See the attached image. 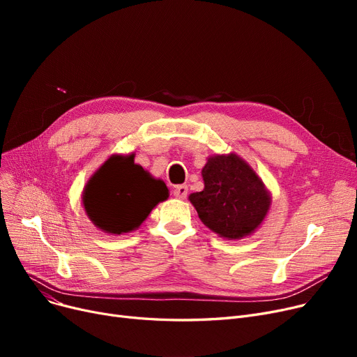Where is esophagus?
<instances>
[{
	"label": "esophagus",
	"instance_id": "obj_1",
	"mask_svg": "<svg viewBox=\"0 0 357 357\" xmlns=\"http://www.w3.org/2000/svg\"><path fill=\"white\" fill-rule=\"evenodd\" d=\"M174 195L179 199H185L186 195H188V186L186 185H179L174 190Z\"/></svg>",
	"mask_w": 357,
	"mask_h": 357
}]
</instances>
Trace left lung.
I'll use <instances>...</instances> for the list:
<instances>
[{
    "label": "left lung",
    "instance_id": "obj_1",
    "mask_svg": "<svg viewBox=\"0 0 357 357\" xmlns=\"http://www.w3.org/2000/svg\"><path fill=\"white\" fill-rule=\"evenodd\" d=\"M204 190L190 195L201 221L229 240L255 231L271 198L253 169L237 155L213 156L202 169Z\"/></svg>",
    "mask_w": 357,
    "mask_h": 357
}]
</instances>
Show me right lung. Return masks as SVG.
<instances>
[{
    "instance_id": "1",
    "label": "right lung",
    "mask_w": 357,
    "mask_h": 357,
    "mask_svg": "<svg viewBox=\"0 0 357 357\" xmlns=\"http://www.w3.org/2000/svg\"><path fill=\"white\" fill-rule=\"evenodd\" d=\"M169 197L165 182L135 163V155L111 156L89 179L84 207L98 229L111 234L137 229Z\"/></svg>"
}]
</instances>
